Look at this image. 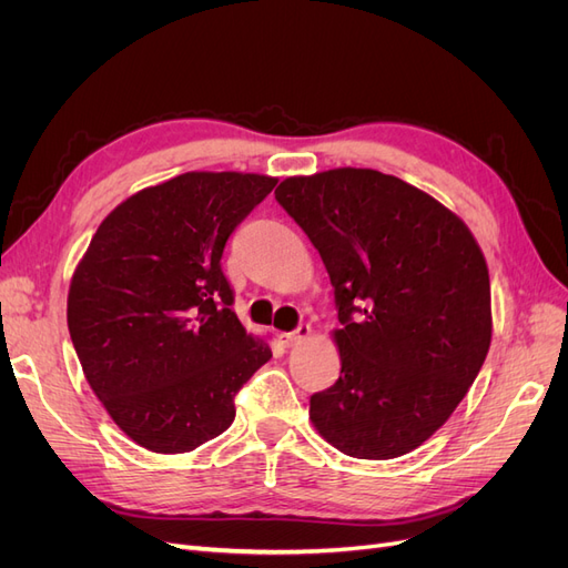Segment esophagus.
Instances as JSON below:
<instances>
[{"label": "esophagus", "mask_w": 568, "mask_h": 568, "mask_svg": "<svg viewBox=\"0 0 568 568\" xmlns=\"http://www.w3.org/2000/svg\"><path fill=\"white\" fill-rule=\"evenodd\" d=\"M305 338H311V324H298V329L280 334V343H282L284 348L296 346V343H301V341H305Z\"/></svg>", "instance_id": "obj_1"}]
</instances>
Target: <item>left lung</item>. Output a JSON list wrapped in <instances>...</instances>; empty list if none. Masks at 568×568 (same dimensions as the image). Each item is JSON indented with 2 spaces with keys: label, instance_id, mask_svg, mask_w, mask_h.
Returning <instances> with one entry per match:
<instances>
[{
  "label": "left lung",
  "instance_id": "8db88e82",
  "mask_svg": "<svg viewBox=\"0 0 568 568\" xmlns=\"http://www.w3.org/2000/svg\"><path fill=\"white\" fill-rule=\"evenodd\" d=\"M274 199L329 272L338 382L311 398L317 434L343 455L393 459L448 422L490 348V277L469 227L369 168L286 178Z\"/></svg>",
  "mask_w": 568,
  "mask_h": 568
}]
</instances>
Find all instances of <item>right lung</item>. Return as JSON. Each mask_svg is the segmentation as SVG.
<instances>
[{
	"mask_svg": "<svg viewBox=\"0 0 568 568\" xmlns=\"http://www.w3.org/2000/svg\"><path fill=\"white\" fill-rule=\"evenodd\" d=\"M277 184L184 173L106 215L68 291L84 379L136 445L189 453L234 422V395L272 357L244 329L220 267L234 227Z\"/></svg>",
	"mask_w": 568,
	"mask_h": 568,
	"instance_id": "1",
	"label": "right lung"
}]
</instances>
